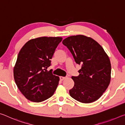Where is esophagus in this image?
<instances>
[{"instance_id": "34e87169", "label": "esophagus", "mask_w": 125, "mask_h": 125, "mask_svg": "<svg viewBox=\"0 0 125 125\" xmlns=\"http://www.w3.org/2000/svg\"><path fill=\"white\" fill-rule=\"evenodd\" d=\"M65 77H62V76H61V77H60V80H61V81H62V80H64V79H65Z\"/></svg>"}]
</instances>
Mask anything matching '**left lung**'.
<instances>
[{"mask_svg":"<svg viewBox=\"0 0 125 125\" xmlns=\"http://www.w3.org/2000/svg\"><path fill=\"white\" fill-rule=\"evenodd\" d=\"M81 65L79 75L72 76L74 85L69 94L75 100L90 103L99 99L110 82L111 67L109 58L96 41L84 35L72 36L62 41Z\"/></svg>","mask_w":125,"mask_h":125,"instance_id":"1","label":"left lung"}]
</instances>
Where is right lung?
<instances>
[{
	"mask_svg": "<svg viewBox=\"0 0 125 125\" xmlns=\"http://www.w3.org/2000/svg\"><path fill=\"white\" fill-rule=\"evenodd\" d=\"M62 40L60 37L36 38L29 40L20 51L14 77L19 89L28 100L39 103L53 95L60 78L46 69Z\"/></svg>",
	"mask_w": 125,
	"mask_h": 125,
	"instance_id": "add662e5",
	"label": "right lung"
}]
</instances>
